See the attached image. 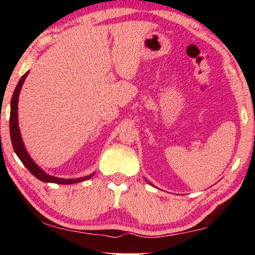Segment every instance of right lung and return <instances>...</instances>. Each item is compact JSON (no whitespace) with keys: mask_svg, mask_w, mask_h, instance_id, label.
Listing matches in <instances>:
<instances>
[{"mask_svg":"<svg viewBox=\"0 0 255 255\" xmlns=\"http://www.w3.org/2000/svg\"><path fill=\"white\" fill-rule=\"evenodd\" d=\"M27 74H29V72H26L25 74L20 78L18 83H17L16 89L15 92H13V95L11 97V103H10V138H11L13 151H15L20 161L23 162V165L29 169V172L32 174L34 177H37L38 180L43 181V182L58 183V184H73V183H79V182H82V181L89 180L90 177L94 176V173L90 174L89 176L78 177V179H60V177L51 176L45 173L44 170L41 169L39 166L36 165V162L31 159L29 153H27V151L25 149V146H24L22 137H20V132L18 128V113H17V110H18V96Z\"/></svg>","mask_w":255,"mask_h":255,"instance_id":"1","label":"right lung"}]
</instances>
